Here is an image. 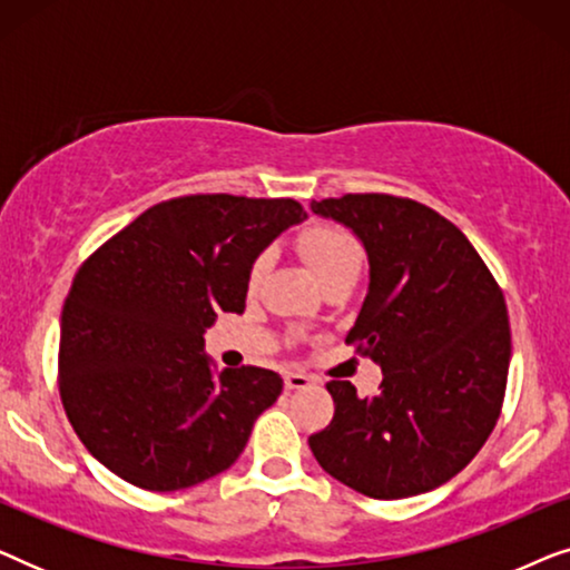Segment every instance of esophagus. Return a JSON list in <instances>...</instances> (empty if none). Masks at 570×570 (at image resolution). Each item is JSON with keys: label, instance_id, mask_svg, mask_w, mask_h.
I'll use <instances>...</instances> for the list:
<instances>
[{"label": "esophagus", "instance_id": "obj_1", "mask_svg": "<svg viewBox=\"0 0 570 570\" xmlns=\"http://www.w3.org/2000/svg\"><path fill=\"white\" fill-rule=\"evenodd\" d=\"M308 386H314V379L306 376V373H295V371L285 373V389H287V392H301V389H308Z\"/></svg>", "mask_w": 570, "mask_h": 570}]
</instances>
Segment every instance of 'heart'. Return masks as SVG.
I'll use <instances>...</instances> for the list:
<instances>
[{
    "label": "heart",
    "mask_w": 570,
    "mask_h": 570,
    "mask_svg": "<svg viewBox=\"0 0 570 570\" xmlns=\"http://www.w3.org/2000/svg\"><path fill=\"white\" fill-rule=\"evenodd\" d=\"M295 246L303 259L311 264V269L316 272V277L322 279V285L332 283V279L355 275L363 264V248L357 244V238L342 225H330V223H316L308 225L298 233L295 238ZM264 269H267V256H256L252 264V272H248V283L256 285L264 277Z\"/></svg>",
    "instance_id": "1"
}]
</instances>
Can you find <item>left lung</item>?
<instances>
[{
    "instance_id": "8db88e82",
    "label": "left lung",
    "mask_w": 570,
    "mask_h": 570,
    "mask_svg": "<svg viewBox=\"0 0 570 570\" xmlns=\"http://www.w3.org/2000/svg\"><path fill=\"white\" fill-rule=\"evenodd\" d=\"M353 228L371 285L345 342L381 365V392L332 379V423L308 446L357 493L396 501L462 472L493 433L511 361L503 291L454 223L394 194L311 202Z\"/></svg>"
}]
</instances>
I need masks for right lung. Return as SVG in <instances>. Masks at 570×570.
Wrapping results in <instances>:
<instances>
[{
  "instance_id": "add662e5",
  "label": "right lung",
  "mask_w": 570,
  "mask_h": 570,
  "mask_svg": "<svg viewBox=\"0 0 570 570\" xmlns=\"http://www.w3.org/2000/svg\"><path fill=\"white\" fill-rule=\"evenodd\" d=\"M303 217L295 199L189 194L82 262L61 311L59 394L100 464L168 493L236 462L283 379L256 365L215 376L205 330L217 311L244 314L254 259Z\"/></svg>"
}]
</instances>
